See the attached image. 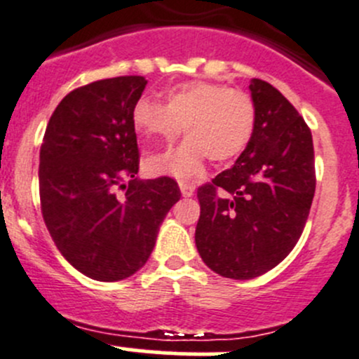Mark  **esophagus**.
I'll list each match as a JSON object with an SVG mask.
<instances>
[{
	"mask_svg": "<svg viewBox=\"0 0 359 359\" xmlns=\"http://www.w3.org/2000/svg\"><path fill=\"white\" fill-rule=\"evenodd\" d=\"M180 188H181V194H183V197H191V195H194L195 187L191 183H187V181H180Z\"/></svg>",
	"mask_w": 359,
	"mask_h": 359,
	"instance_id": "1",
	"label": "esophagus"
}]
</instances>
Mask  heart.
I'll return each mask as SVG.
<instances>
[{
	"mask_svg": "<svg viewBox=\"0 0 359 359\" xmlns=\"http://www.w3.org/2000/svg\"><path fill=\"white\" fill-rule=\"evenodd\" d=\"M134 129L148 140L171 144L183 126L187 140L176 151L150 158L155 172L190 178L205 158L223 164L239 157L253 137L257 106L243 90L212 81H187L165 94V106L140 99L133 109Z\"/></svg>",
	"mask_w": 359,
	"mask_h": 359,
	"instance_id": "obj_1",
	"label": "heart"
}]
</instances>
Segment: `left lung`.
I'll list each match as a JSON object with an SVG mask.
<instances>
[{"label":"left lung","instance_id":"left-lung-1","mask_svg":"<svg viewBox=\"0 0 359 359\" xmlns=\"http://www.w3.org/2000/svg\"><path fill=\"white\" fill-rule=\"evenodd\" d=\"M257 127L233 168L197 190L195 244L211 271L253 279L299 243L316 190L312 134L295 106L269 81L250 85Z\"/></svg>","mask_w":359,"mask_h":359}]
</instances>
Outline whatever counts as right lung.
Listing matches in <instances>:
<instances>
[{
  "label": "right lung",
  "instance_id": "right-lung-1",
  "mask_svg": "<svg viewBox=\"0 0 359 359\" xmlns=\"http://www.w3.org/2000/svg\"><path fill=\"white\" fill-rule=\"evenodd\" d=\"M144 87V76H116L74 88L52 113L41 143L43 222L60 255L95 281H120L143 267L181 197L169 176H136L133 109Z\"/></svg>",
  "mask_w": 359,
  "mask_h": 359
}]
</instances>
